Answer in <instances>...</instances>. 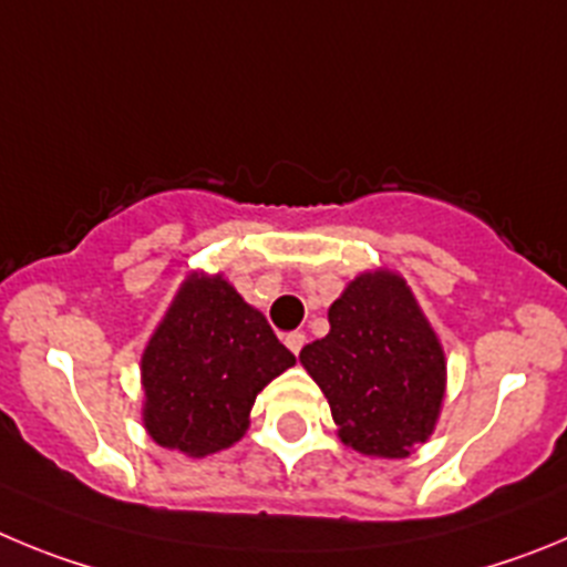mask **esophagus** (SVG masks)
Listing matches in <instances>:
<instances>
[{
  "label": "esophagus",
  "mask_w": 567,
  "mask_h": 567,
  "mask_svg": "<svg viewBox=\"0 0 567 567\" xmlns=\"http://www.w3.org/2000/svg\"><path fill=\"white\" fill-rule=\"evenodd\" d=\"M305 341H308V339H305V333H299V330H296V333L285 336V344H288V350L293 355H299V350L305 347Z\"/></svg>",
  "instance_id": "34e87169"
}]
</instances>
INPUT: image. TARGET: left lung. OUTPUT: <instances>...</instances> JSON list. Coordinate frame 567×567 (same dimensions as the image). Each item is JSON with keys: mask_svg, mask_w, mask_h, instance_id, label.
I'll return each mask as SVG.
<instances>
[{"mask_svg": "<svg viewBox=\"0 0 567 567\" xmlns=\"http://www.w3.org/2000/svg\"><path fill=\"white\" fill-rule=\"evenodd\" d=\"M330 333L299 361L328 398L339 437L375 457H406L432 435L446 361L401 277L361 274L330 305Z\"/></svg>", "mask_w": 567, "mask_h": 567, "instance_id": "left-lung-1", "label": "left lung"}]
</instances>
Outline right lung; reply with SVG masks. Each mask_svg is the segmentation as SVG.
Wrapping results in <instances>:
<instances>
[{
	"mask_svg": "<svg viewBox=\"0 0 567 567\" xmlns=\"http://www.w3.org/2000/svg\"><path fill=\"white\" fill-rule=\"evenodd\" d=\"M293 364L265 316L226 279H188L141 361L146 430L183 455L220 452L243 437L257 392Z\"/></svg>",
	"mask_w": 567,
	"mask_h": 567,
	"instance_id": "right-lung-1",
	"label": "right lung"
}]
</instances>
